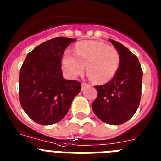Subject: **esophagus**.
Instances as JSON below:
<instances>
[{
    "label": "esophagus",
    "instance_id": "obj_1",
    "mask_svg": "<svg viewBox=\"0 0 161 161\" xmlns=\"http://www.w3.org/2000/svg\"><path fill=\"white\" fill-rule=\"evenodd\" d=\"M89 86L88 84H86V83H81V89H82V90H85V89H86V87H87V86Z\"/></svg>",
    "mask_w": 161,
    "mask_h": 161
}]
</instances>
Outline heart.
I'll return each mask as SVG.
<instances>
[{
	"instance_id": "b5f03b06",
	"label": "heart",
	"mask_w": 161,
	"mask_h": 161,
	"mask_svg": "<svg viewBox=\"0 0 161 161\" xmlns=\"http://www.w3.org/2000/svg\"><path fill=\"white\" fill-rule=\"evenodd\" d=\"M120 64L119 52L98 40H84L75 46V53L66 50L62 54V65L70 78L86 72L97 84H105L114 77Z\"/></svg>"
}]
</instances>
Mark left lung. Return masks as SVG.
<instances>
[{
	"mask_svg": "<svg viewBox=\"0 0 161 161\" xmlns=\"http://www.w3.org/2000/svg\"><path fill=\"white\" fill-rule=\"evenodd\" d=\"M119 52L120 64L116 75L109 82L95 86L98 92L91 106L94 113L103 123L123 124L137 110L141 100L142 70L137 58L120 42L110 39Z\"/></svg>",
	"mask_w": 161,
	"mask_h": 161,
	"instance_id": "left-lung-1",
	"label": "left lung"
}]
</instances>
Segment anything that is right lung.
<instances>
[{"mask_svg": "<svg viewBox=\"0 0 161 161\" xmlns=\"http://www.w3.org/2000/svg\"><path fill=\"white\" fill-rule=\"evenodd\" d=\"M74 38H53L28 54L19 72V101L27 115L41 125L62 120L81 90L80 83L64 79L62 54Z\"/></svg>", "mask_w": 161, "mask_h": 161, "instance_id": "1", "label": "right lung"}]
</instances>
